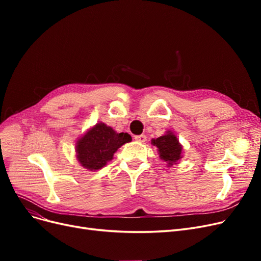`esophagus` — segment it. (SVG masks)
<instances>
[{
    "instance_id": "1",
    "label": "esophagus",
    "mask_w": 261,
    "mask_h": 261,
    "mask_svg": "<svg viewBox=\"0 0 261 261\" xmlns=\"http://www.w3.org/2000/svg\"><path fill=\"white\" fill-rule=\"evenodd\" d=\"M135 140L139 141V143H145V141L147 140V136L144 135V134H141V135L135 136Z\"/></svg>"
}]
</instances>
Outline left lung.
Masks as SVG:
<instances>
[{"label":"left lung","instance_id":"obj_1","mask_svg":"<svg viewBox=\"0 0 261 261\" xmlns=\"http://www.w3.org/2000/svg\"><path fill=\"white\" fill-rule=\"evenodd\" d=\"M152 144L158 148L161 160L167 162L170 167L181 158V146L175 135L169 133L156 139H152Z\"/></svg>","mask_w":261,"mask_h":261}]
</instances>
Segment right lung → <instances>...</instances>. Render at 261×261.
Wrapping results in <instances>:
<instances>
[{
  "mask_svg": "<svg viewBox=\"0 0 261 261\" xmlns=\"http://www.w3.org/2000/svg\"><path fill=\"white\" fill-rule=\"evenodd\" d=\"M132 140L127 133H116L103 123L97 124L77 141V159L84 168L100 170L122 145Z\"/></svg>",
  "mask_w": 261,
  "mask_h": 261,
  "instance_id": "add662e5",
  "label": "right lung"
}]
</instances>
